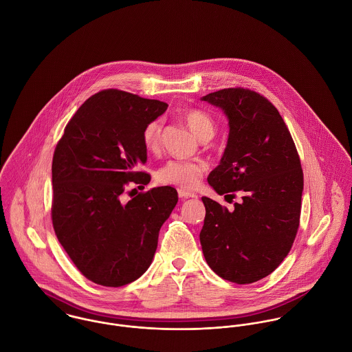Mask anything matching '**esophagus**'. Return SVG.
<instances>
[{"mask_svg": "<svg viewBox=\"0 0 352 352\" xmlns=\"http://www.w3.org/2000/svg\"><path fill=\"white\" fill-rule=\"evenodd\" d=\"M179 192V197L182 198V199H188V198H197V194H194V192H190V191H186V190H179L177 191Z\"/></svg>", "mask_w": 352, "mask_h": 352, "instance_id": "1", "label": "esophagus"}]
</instances>
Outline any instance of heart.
<instances>
[{
  "label": "heart",
  "mask_w": 352,
  "mask_h": 352,
  "mask_svg": "<svg viewBox=\"0 0 352 352\" xmlns=\"http://www.w3.org/2000/svg\"><path fill=\"white\" fill-rule=\"evenodd\" d=\"M183 119L201 141H208L215 134V123L212 118L201 109H188L183 113ZM162 123L160 119L149 122L142 133L144 144L149 151H155L161 141ZM206 165L199 161L169 160L157 172V180L164 184H172L180 188H194L201 180Z\"/></svg>",
  "instance_id": "b5f03b06"
}]
</instances>
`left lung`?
I'll use <instances>...</instances> for the list:
<instances>
[{
  "label": "left lung",
  "instance_id": "obj_1",
  "mask_svg": "<svg viewBox=\"0 0 352 352\" xmlns=\"http://www.w3.org/2000/svg\"><path fill=\"white\" fill-rule=\"evenodd\" d=\"M229 120V138L219 165L207 177L219 195H244L229 211L203 197L201 251L221 278L247 285L283 261L300 226L303 173L292 134L264 96L228 88L201 98Z\"/></svg>",
  "mask_w": 352,
  "mask_h": 352
}]
</instances>
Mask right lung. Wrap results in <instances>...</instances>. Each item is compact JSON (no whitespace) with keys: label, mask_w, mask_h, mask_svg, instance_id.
<instances>
[{"label":"right lung","mask_w":352,"mask_h":352,"mask_svg":"<svg viewBox=\"0 0 352 352\" xmlns=\"http://www.w3.org/2000/svg\"><path fill=\"white\" fill-rule=\"evenodd\" d=\"M166 108L164 101L101 91L77 109L55 148L52 226L74 265L94 283L120 287L138 279L177 203L169 186L120 201L129 183L151 182L138 170L148 160L142 133Z\"/></svg>","instance_id":"add662e5"}]
</instances>
